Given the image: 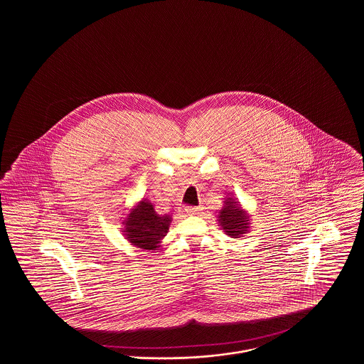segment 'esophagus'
<instances>
[{"label": "esophagus", "mask_w": 364, "mask_h": 364, "mask_svg": "<svg viewBox=\"0 0 364 364\" xmlns=\"http://www.w3.org/2000/svg\"><path fill=\"white\" fill-rule=\"evenodd\" d=\"M200 208H186V214L187 215H196V214H199L200 213Z\"/></svg>", "instance_id": "obj_1"}]
</instances>
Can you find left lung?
<instances>
[{
    "instance_id": "1",
    "label": "left lung",
    "mask_w": 364,
    "mask_h": 364,
    "mask_svg": "<svg viewBox=\"0 0 364 364\" xmlns=\"http://www.w3.org/2000/svg\"><path fill=\"white\" fill-rule=\"evenodd\" d=\"M217 221L226 236L232 239L242 237L251 228V215L235 196L225 198L224 206L218 210Z\"/></svg>"
}]
</instances>
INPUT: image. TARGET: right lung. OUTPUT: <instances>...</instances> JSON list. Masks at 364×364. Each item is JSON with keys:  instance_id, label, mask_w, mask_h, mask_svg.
<instances>
[{"instance_id": "right-lung-1", "label": "right lung", "mask_w": 364, "mask_h": 364, "mask_svg": "<svg viewBox=\"0 0 364 364\" xmlns=\"http://www.w3.org/2000/svg\"><path fill=\"white\" fill-rule=\"evenodd\" d=\"M171 223V215L158 214L154 205L143 198L125 214L122 232L131 245L147 251H156L169 232Z\"/></svg>"}]
</instances>
